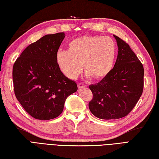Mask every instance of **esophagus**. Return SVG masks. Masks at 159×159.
<instances>
[{
	"instance_id": "34e87169",
	"label": "esophagus",
	"mask_w": 159,
	"mask_h": 159,
	"mask_svg": "<svg viewBox=\"0 0 159 159\" xmlns=\"http://www.w3.org/2000/svg\"><path fill=\"white\" fill-rule=\"evenodd\" d=\"M77 86H78L79 88H82L86 87V86H85L84 84L83 83H78L77 84Z\"/></svg>"
}]
</instances>
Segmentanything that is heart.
I'll return each mask as SVG.
<instances>
[{
	"label": "heart",
	"instance_id": "b5f03b06",
	"mask_svg": "<svg viewBox=\"0 0 159 159\" xmlns=\"http://www.w3.org/2000/svg\"><path fill=\"white\" fill-rule=\"evenodd\" d=\"M116 45L110 37L85 36L71 40L67 50H59L56 61L61 71L70 79L82 71L96 80L106 77L113 69Z\"/></svg>",
	"mask_w": 159,
	"mask_h": 159
}]
</instances>
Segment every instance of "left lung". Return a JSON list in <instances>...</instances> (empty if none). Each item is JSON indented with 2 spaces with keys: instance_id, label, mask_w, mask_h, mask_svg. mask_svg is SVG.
I'll list each match as a JSON object with an SVG mask.
<instances>
[{
  "instance_id": "obj_1",
  "label": "left lung",
  "mask_w": 159,
  "mask_h": 159,
  "mask_svg": "<svg viewBox=\"0 0 159 159\" xmlns=\"http://www.w3.org/2000/svg\"><path fill=\"white\" fill-rule=\"evenodd\" d=\"M118 46L114 67L97 84L89 86L93 98L89 109L95 117L117 119L128 115L144 88V67L129 44L113 35Z\"/></svg>"
}]
</instances>
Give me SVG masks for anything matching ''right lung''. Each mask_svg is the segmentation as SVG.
Returning a JSON list of instances; mask_svg holds the SVG:
<instances>
[{"instance_id":"add662e5","label":"right lung","mask_w":159,"mask_h":159,"mask_svg":"<svg viewBox=\"0 0 159 159\" xmlns=\"http://www.w3.org/2000/svg\"><path fill=\"white\" fill-rule=\"evenodd\" d=\"M65 36L63 32L44 36L26 47L13 65L15 95L36 119L57 117L67 98L77 90V84L64 75L56 61Z\"/></svg>"}]
</instances>
